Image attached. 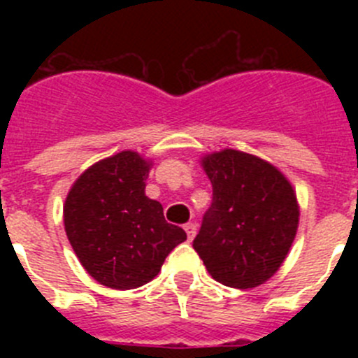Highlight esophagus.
Wrapping results in <instances>:
<instances>
[{"mask_svg": "<svg viewBox=\"0 0 358 358\" xmlns=\"http://www.w3.org/2000/svg\"><path fill=\"white\" fill-rule=\"evenodd\" d=\"M185 231H186V236H188V240H194L195 233H197V226L195 224H185Z\"/></svg>", "mask_w": 358, "mask_h": 358, "instance_id": "1", "label": "esophagus"}]
</instances>
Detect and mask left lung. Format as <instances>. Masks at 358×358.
Returning <instances> with one entry per match:
<instances>
[{
    "label": "left lung",
    "instance_id": "obj_1",
    "mask_svg": "<svg viewBox=\"0 0 358 358\" xmlns=\"http://www.w3.org/2000/svg\"><path fill=\"white\" fill-rule=\"evenodd\" d=\"M213 186L194 249L213 280L252 289L276 273L299 222L296 194L267 161L238 150L204 157Z\"/></svg>",
    "mask_w": 358,
    "mask_h": 358
}]
</instances>
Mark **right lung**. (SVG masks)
I'll return each instance as SVG.
<instances>
[{"mask_svg": "<svg viewBox=\"0 0 358 358\" xmlns=\"http://www.w3.org/2000/svg\"><path fill=\"white\" fill-rule=\"evenodd\" d=\"M150 164L125 150L85 170L64 204L66 235L84 268L109 289L145 285L186 240L164 220L163 206L145 195Z\"/></svg>", "mask_w": 358, "mask_h": 358, "instance_id": "right-lung-1", "label": "right lung"}]
</instances>
